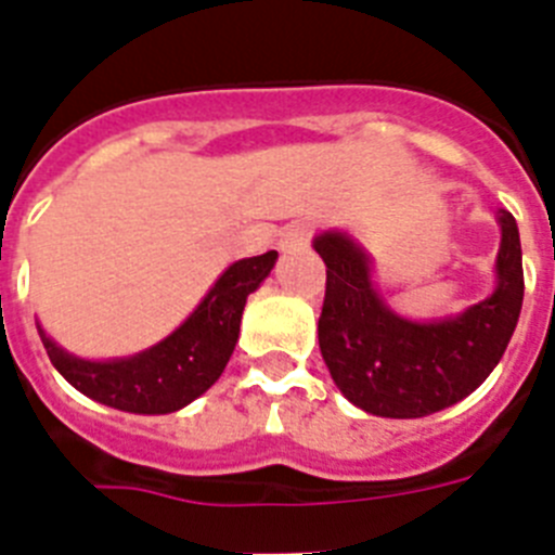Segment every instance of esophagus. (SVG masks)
I'll list each match as a JSON object with an SVG mask.
<instances>
[{
  "label": "esophagus",
  "instance_id": "esophagus-1",
  "mask_svg": "<svg viewBox=\"0 0 555 555\" xmlns=\"http://www.w3.org/2000/svg\"><path fill=\"white\" fill-rule=\"evenodd\" d=\"M311 242V228L306 222H292L281 235V249H300Z\"/></svg>",
  "mask_w": 555,
  "mask_h": 555
}]
</instances>
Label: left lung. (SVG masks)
I'll return each instance as SVG.
<instances>
[{
  "label": "left lung",
  "mask_w": 555,
  "mask_h": 555,
  "mask_svg": "<svg viewBox=\"0 0 555 555\" xmlns=\"http://www.w3.org/2000/svg\"><path fill=\"white\" fill-rule=\"evenodd\" d=\"M494 292L444 320L414 322L391 311L372 283L356 238L325 230L313 249L327 267L320 350L338 391L366 414L416 420L473 395L506 352L522 308V249L508 210H498Z\"/></svg>",
  "instance_id": "8db88e82"
}]
</instances>
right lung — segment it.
Returning <instances> with one entry per match:
<instances>
[{
  "instance_id": "1",
  "label": "right lung",
  "mask_w": 555,
  "mask_h": 555,
  "mask_svg": "<svg viewBox=\"0 0 555 555\" xmlns=\"http://www.w3.org/2000/svg\"><path fill=\"white\" fill-rule=\"evenodd\" d=\"M278 253L230 263L189 320L150 350L88 361L72 356L38 325L49 361L68 384L111 409L130 414H171L217 384L238 341L247 297L267 281Z\"/></svg>"
}]
</instances>
